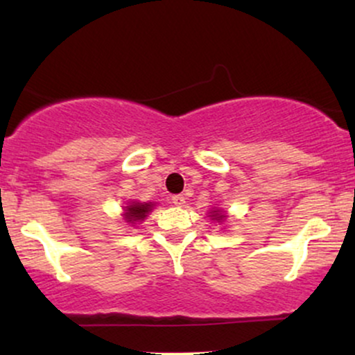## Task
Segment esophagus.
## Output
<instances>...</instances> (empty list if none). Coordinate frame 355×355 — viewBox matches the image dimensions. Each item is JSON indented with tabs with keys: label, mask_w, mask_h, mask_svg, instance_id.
<instances>
[{
	"label": "esophagus",
	"mask_w": 355,
	"mask_h": 355,
	"mask_svg": "<svg viewBox=\"0 0 355 355\" xmlns=\"http://www.w3.org/2000/svg\"><path fill=\"white\" fill-rule=\"evenodd\" d=\"M172 202H173V205L182 207L183 203H185V197H183V195H173V197H172Z\"/></svg>",
	"instance_id": "obj_1"
}]
</instances>
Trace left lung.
Wrapping results in <instances>:
<instances>
[{"mask_svg": "<svg viewBox=\"0 0 355 355\" xmlns=\"http://www.w3.org/2000/svg\"><path fill=\"white\" fill-rule=\"evenodd\" d=\"M209 217H210L211 220H217V222H223V218H225V214H223L222 210L215 209V210H211V211H210Z\"/></svg>", "mask_w": 355, "mask_h": 355, "instance_id": "8db88e82", "label": "left lung"}]
</instances>
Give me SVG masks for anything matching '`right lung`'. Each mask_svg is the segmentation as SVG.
Returning a JSON list of instances; mask_svg holds the SVG:
<instances>
[{"label": "right lung", "mask_w": 355, "mask_h": 355, "mask_svg": "<svg viewBox=\"0 0 355 355\" xmlns=\"http://www.w3.org/2000/svg\"><path fill=\"white\" fill-rule=\"evenodd\" d=\"M155 203L148 202V203H140V202H132L125 207V220L128 223H138L144 222L146 218V215L153 210Z\"/></svg>", "instance_id": "1"}]
</instances>
